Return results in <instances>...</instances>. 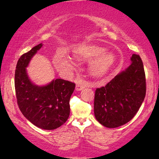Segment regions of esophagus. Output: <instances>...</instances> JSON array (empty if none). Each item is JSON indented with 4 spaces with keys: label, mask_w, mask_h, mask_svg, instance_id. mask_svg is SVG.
Segmentation results:
<instances>
[{
    "label": "esophagus",
    "mask_w": 159,
    "mask_h": 159,
    "mask_svg": "<svg viewBox=\"0 0 159 159\" xmlns=\"http://www.w3.org/2000/svg\"><path fill=\"white\" fill-rule=\"evenodd\" d=\"M84 88V85L82 83H77L76 84V90H81Z\"/></svg>",
    "instance_id": "34e87169"
}]
</instances>
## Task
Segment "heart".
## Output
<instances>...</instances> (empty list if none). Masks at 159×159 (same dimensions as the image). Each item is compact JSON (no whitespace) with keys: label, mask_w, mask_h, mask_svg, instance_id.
<instances>
[{"label":"heart","mask_w":159,"mask_h":159,"mask_svg":"<svg viewBox=\"0 0 159 159\" xmlns=\"http://www.w3.org/2000/svg\"><path fill=\"white\" fill-rule=\"evenodd\" d=\"M104 48L92 45H82L73 50V56L78 61H88L94 58L90 64V73L96 77H103L111 71L117 58L112 52H105ZM58 69L69 71L72 69L71 58L64 52H58L53 58Z\"/></svg>","instance_id":"obj_1"}]
</instances>
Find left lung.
I'll return each mask as SVG.
<instances>
[{"instance_id": "obj_1", "label": "left lung", "mask_w": 159, "mask_h": 159, "mask_svg": "<svg viewBox=\"0 0 159 159\" xmlns=\"http://www.w3.org/2000/svg\"><path fill=\"white\" fill-rule=\"evenodd\" d=\"M132 64L106 84L95 90L94 114L104 127L116 128L134 116L144 101L146 82L140 56L132 54Z\"/></svg>"}]
</instances>
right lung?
Returning a JSON list of instances; mask_svg holds the SVG:
<instances>
[{
	"label": "right lung",
	"mask_w": 159,
	"mask_h": 159,
	"mask_svg": "<svg viewBox=\"0 0 159 159\" xmlns=\"http://www.w3.org/2000/svg\"><path fill=\"white\" fill-rule=\"evenodd\" d=\"M42 45H36L19 58L14 84L17 103L22 114L36 127L51 130L61 127L68 119L69 100L75 83L56 79L45 86H38L30 81L26 67Z\"/></svg>",
	"instance_id": "right-lung-1"
}]
</instances>
